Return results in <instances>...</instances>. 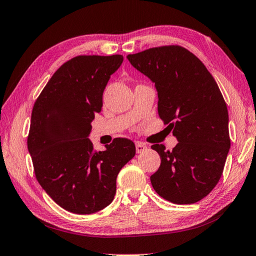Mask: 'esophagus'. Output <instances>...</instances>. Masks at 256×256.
Wrapping results in <instances>:
<instances>
[{"label":"esophagus","mask_w":256,"mask_h":256,"mask_svg":"<svg viewBox=\"0 0 256 256\" xmlns=\"http://www.w3.org/2000/svg\"><path fill=\"white\" fill-rule=\"evenodd\" d=\"M136 150H137L138 154L144 152V150H147V146H146V144H142V142H136Z\"/></svg>","instance_id":"esophagus-1"}]
</instances>
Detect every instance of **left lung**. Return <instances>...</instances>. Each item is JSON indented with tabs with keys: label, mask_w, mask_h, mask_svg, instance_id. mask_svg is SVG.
<instances>
[{
	"label": "left lung",
	"mask_w": 256,
	"mask_h": 256,
	"mask_svg": "<svg viewBox=\"0 0 256 256\" xmlns=\"http://www.w3.org/2000/svg\"><path fill=\"white\" fill-rule=\"evenodd\" d=\"M134 69L155 84L158 114L177 138L172 150L152 148L160 156L150 182L174 204H192L218 184L230 147L228 107L213 76L185 48H152L127 56Z\"/></svg>",
	"instance_id": "left-lung-1"
}]
</instances>
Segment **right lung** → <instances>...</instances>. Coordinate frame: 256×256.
I'll return each mask as SVG.
<instances>
[{"label": "right lung", "instance_id": "right-lung-1", "mask_svg": "<svg viewBox=\"0 0 256 256\" xmlns=\"http://www.w3.org/2000/svg\"><path fill=\"white\" fill-rule=\"evenodd\" d=\"M122 61V54L74 58L54 72L33 107L28 149L36 180L71 213L94 214L112 203L118 174L136 154L126 138L104 152H94L88 138L106 86Z\"/></svg>", "mask_w": 256, "mask_h": 256}]
</instances>
